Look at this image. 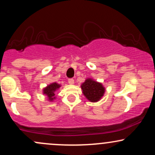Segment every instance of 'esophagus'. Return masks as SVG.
I'll return each instance as SVG.
<instances>
[{
	"label": "esophagus",
	"mask_w": 155,
	"mask_h": 155,
	"mask_svg": "<svg viewBox=\"0 0 155 155\" xmlns=\"http://www.w3.org/2000/svg\"><path fill=\"white\" fill-rule=\"evenodd\" d=\"M68 83L70 84H74V79H68Z\"/></svg>",
	"instance_id": "esophagus-1"
}]
</instances>
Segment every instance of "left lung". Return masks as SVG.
Listing matches in <instances>:
<instances>
[{"mask_svg": "<svg viewBox=\"0 0 155 155\" xmlns=\"http://www.w3.org/2000/svg\"><path fill=\"white\" fill-rule=\"evenodd\" d=\"M83 94L91 102H97L104 95L105 89L101 83L89 79L81 86Z\"/></svg>", "mask_w": 155, "mask_h": 155, "instance_id": "obj_1", "label": "left lung"}]
</instances>
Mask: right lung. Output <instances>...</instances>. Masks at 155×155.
Listing matches in <instances>:
<instances>
[{
	"mask_svg": "<svg viewBox=\"0 0 155 155\" xmlns=\"http://www.w3.org/2000/svg\"><path fill=\"white\" fill-rule=\"evenodd\" d=\"M60 87V85L58 84L57 83H53L51 84L50 85L46 87L44 90V93L46 94L49 97V99L50 101H52L54 98V92L56 91L57 89H58Z\"/></svg>",
	"mask_w": 155,
	"mask_h": 155,
	"instance_id": "1",
	"label": "right lung"
}]
</instances>
